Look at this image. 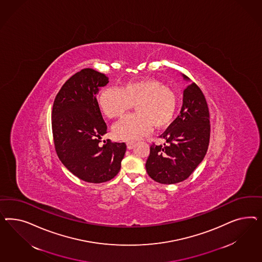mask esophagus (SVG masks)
Returning a JSON list of instances; mask_svg holds the SVG:
<instances>
[{
  "label": "esophagus",
  "mask_w": 262,
  "mask_h": 262,
  "mask_svg": "<svg viewBox=\"0 0 262 262\" xmlns=\"http://www.w3.org/2000/svg\"><path fill=\"white\" fill-rule=\"evenodd\" d=\"M134 146H135V143L134 142H127V147L128 150H130V149H133L134 148Z\"/></svg>",
  "instance_id": "esophagus-1"
}]
</instances>
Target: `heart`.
<instances>
[{
  "label": "heart",
  "mask_w": 262,
  "mask_h": 262,
  "mask_svg": "<svg viewBox=\"0 0 262 262\" xmlns=\"http://www.w3.org/2000/svg\"><path fill=\"white\" fill-rule=\"evenodd\" d=\"M101 111L108 118H118L135 104V114L126 116L113 127L114 135L126 141H135L174 121L178 98L174 91L158 79L132 80L121 88H106L98 97Z\"/></svg>",
  "instance_id": "obj_1"
}]
</instances>
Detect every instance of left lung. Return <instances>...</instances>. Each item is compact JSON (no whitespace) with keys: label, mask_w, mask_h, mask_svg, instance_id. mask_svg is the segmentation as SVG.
<instances>
[{"label":"left lung","mask_w":262,"mask_h":262,"mask_svg":"<svg viewBox=\"0 0 262 262\" xmlns=\"http://www.w3.org/2000/svg\"><path fill=\"white\" fill-rule=\"evenodd\" d=\"M183 79L188 78L183 75ZM209 111L206 97L195 82L183 91L181 114L160 135L162 145L152 143L146 161L147 173L162 184L183 182L190 176L206 156L209 137Z\"/></svg>","instance_id":"1"}]
</instances>
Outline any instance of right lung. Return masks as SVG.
Returning a JSON list of instances; mask_svg holds the SVG:
<instances>
[{
  "instance_id": "1",
  "label": "right lung",
  "mask_w": 262,
  "mask_h": 262,
  "mask_svg": "<svg viewBox=\"0 0 262 262\" xmlns=\"http://www.w3.org/2000/svg\"><path fill=\"white\" fill-rule=\"evenodd\" d=\"M108 83L100 72L85 68L73 75L56 94L52 111V129L56 155L72 174L91 183L111 181L119 173L126 152L125 143L108 139L96 94ZM105 142V141H104Z\"/></svg>"
}]
</instances>
